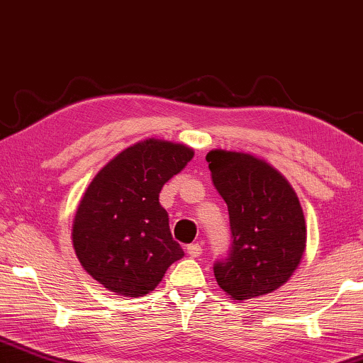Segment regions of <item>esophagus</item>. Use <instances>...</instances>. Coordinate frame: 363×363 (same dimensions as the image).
Segmentation results:
<instances>
[{
  "label": "esophagus",
  "mask_w": 363,
  "mask_h": 363,
  "mask_svg": "<svg viewBox=\"0 0 363 363\" xmlns=\"http://www.w3.org/2000/svg\"><path fill=\"white\" fill-rule=\"evenodd\" d=\"M186 252L191 255V257H199V255L202 254V247H201V244H197V242H194V244H189L187 245V249H186Z\"/></svg>",
  "instance_id": "obj_1"
}]
</instances>
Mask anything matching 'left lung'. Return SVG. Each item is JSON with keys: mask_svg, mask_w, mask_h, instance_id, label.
Returning <instances> with one entry per match:
<instances>
[{"mask_svg": "<svg viewBox=\"0 0 363 363\" xmlns=\"http://www.w3.org/2000/svg\"><path fill=\"white\" fill-rule=\"evenodd\" d=\"M206 161L230 224V247L214 262L217 284L234 301L275 291L306 249V219L296 192L282 174L250 154L216 149Z\"/></svg>", "mask_w": 363, "mask_h": 363, "instance_id": "obj_1", "label": "left lung"}]
</instances>
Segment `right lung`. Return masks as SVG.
Instances as JSON below:
<instances>
[{"label":"right lung","instance_id":"1","mask_svg":"<svg viewBox=\"0 0 363 363\" xmlns=\"http://www.w3.org/2000/svg\"><path fill=\"white\" fill-rule=\"evenodd\" d=\"M192 156L182 144L146 139L124 149L93 179L77 207L72 244L86 272L108 291L146 296L184 255L159 192Z\"/></svg>","mask_w":363,"mask_h":363}]
</instances>
